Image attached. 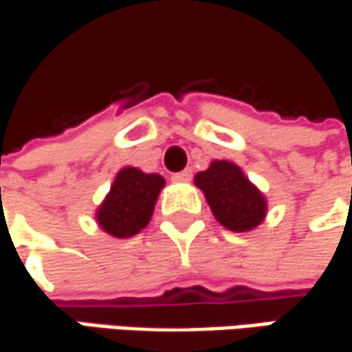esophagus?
I'll return each mask as SVG.
<instances>
[{"label": "esophagus", "instance_id": "34e87169", "mask_svg": "<svg viewBox=\"0 0 352 352\" xmlns=\"http://www.w3.org/2000/svg\"><path fill=\"white\" fill-rule=\"evenodd\" d=\"M191 177H193V173L187 169V171L175 173V175L171 177V181H173V183H189V181H191Z\"/></svg>", "mask_w": 352, "mask_h": 352}]
</instances>
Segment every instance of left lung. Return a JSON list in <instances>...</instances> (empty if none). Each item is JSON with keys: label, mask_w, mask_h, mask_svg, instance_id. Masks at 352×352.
Returning <instances> with one entry per match:
<instances>
[{"label": "left lung", "mask_w": 352, "mask_h": 352, "mask_svg": "<svg viewBox=\"0 0 352 352\" xmlns=\"http://www.w3.org/2000/svg\"><path fill=\"white\" fill-rule=\"evenodd\" d=\"M213 217L230 232H252L268 213L264 193L232 161H211L195 175Z\"/></svg>", "instance_id": "1"}]
</instances>
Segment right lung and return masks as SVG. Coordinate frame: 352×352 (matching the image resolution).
<instances>
[{"instance_id": "1", "label": "right lung", "mask_w": 352, "mask_h": 352, "mask_svg": "<svg viewBox=\"0 0 352 352\" xmlns=\"http://www.w3.org/2000/svg\"><path fill=\"white\" fill-rule=\"evenodd\" d=\"M163 187L165 179L159 173L122 167L114 177L104 201L96 209L98 228L118 240L137 236L151 221Z\"/></svg>"}]
</instances>
